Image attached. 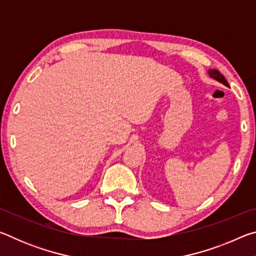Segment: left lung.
Listing matches in <instances>:
<instances>
[{"mask_svg": "<svg viewBox=\"0 0 256 256\" xmlns=\"http://www.w3.org/2000/svg\"><path fill=\"white\" fill-rule=\"evenodd\" d=\"M209 74H210L212 78H214L216 80H218L219 82H222V84H224V86H228L227 80L224 79V76L219 71H216V70H210V71H209Z\"/></svg>", "mask_w": 256, "mask_h": 256, "instance_id": "obj_1", "label": "left lung"}]
</instances>
